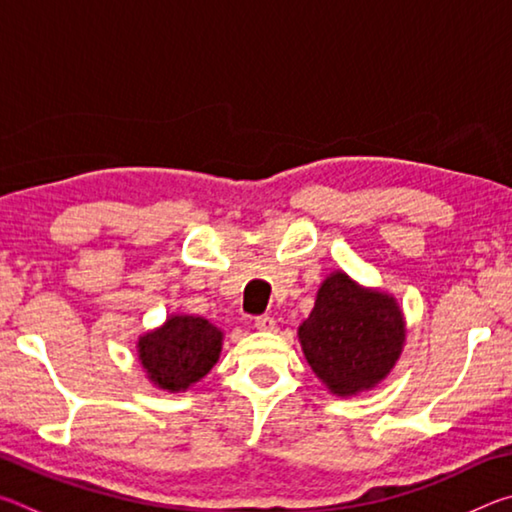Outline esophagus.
Returning a JSON list of instances; mask_svg holds the SVG:
<instances>
[{
	"label": "esophagus",
	"mask_w": 512,
	"mask_h": 512,
	"mask_svg": "<svg viewBox=\"0 0 512 512\" xmlns=\"http://www.w3.org/2000/svg\"><path fill=\"white\" fill-rule=\"evenodd\" d=\"M255 327L262 329V332H273V329H275V318L268 316V314L257 316L255 318Z\"/></svg>",
	"instance_id": "obj_1"
}]
</instances>
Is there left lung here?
Returning <instances> with one entry per match:
<instances>
[{
  "label": "left lung",
  "mask_w": 512,
  "mask_h": 512,
  "mask_svg": "<svg viewBox=\"0 0 512 512\" xmlns=\"http://www.w3.org/2000/svg\"><path fill=\"white\" fill-rule=\"evenodd\" d=\"M311 370L336 395L372 388L395 366L404 343L402 311L393 298L359 289L345 273L320 287L298 329Z\"/></svg>",
  "instance_id": "obj_1"
}]
</instances>
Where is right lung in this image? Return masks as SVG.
<instances>
[{
  "label": "right lung",
  "mask_w": 512,
  "mask_h": 512,
  "mask_svg": "<svg viewBox=\"0 0 512 512\" xmlns=\"http://www.w3.org/2000/svg\"><path fill=\"white\" fill-rule=\"evenodd\" d=\"M221 332L205 318L171 316L167 325L140 339V359L164 391H185L219 359Z\"/></svg>",
  "instance_id": "add662e5"
}]
</instances>
